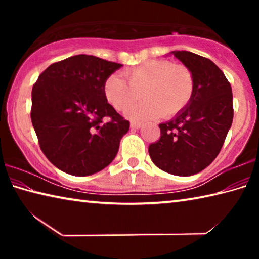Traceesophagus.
Masks as SVG:
<instances>
[{
  "instance_id": "1",
  "label": "esophagus",
  "mask_w": 259,
  "mask_h": 259,
  "mask_svg": "<svg viewBox=\"0 0 259 259\" xmlns=\"http://www.w3.org/2000/svg\"><path fill=\"white\" fill-rule=\"evenodd\" d=\"M143 126V124L142 123H138V122H131L130 123V128L131 129H135V130H137V129H140Z\"/></svg>"
}]
</instances>
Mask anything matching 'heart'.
I'll return each mask as SVG.
<instances>
[{
  "label": "heart",
  "mask_w": 259,
  "mask_h": 259,
  "mask_svg": "<svg viewBox=\"0 0 259 259\" xmlns=\"http://www.w3.org/2000/svg\"><path fill=\"white\" fill-rule=\"evenodd\" d=\"M126 82L120 74H112L104 83L107 102L120 112H124L140 98L144 100L126 113L130 119L144 121L174 116L182 112L194 94V77L184 66H174L168 60H150L128 69Z\"/></svg>",
  "instance_id": "b5f03b06"
}]
</instances>
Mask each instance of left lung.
I'll list each match as a JSON object with an SVG mask.
<instances>
[{
	"mask_svg": "<svg viewBox=\"0 0 259 259\" xmlns=\"http://www.w3.org/2000/svg\"><path fill=\"white\" fill-rule=\"evenodd\" d=\"M194 77L190 104L159 124L161 137L148 147L157 168L176 176H192L211 163L233 121L232 88L216 64L190 51H171Z\"/></svg>",
	"mask_w": 259,
	"mask_h": 259,
	"instance_id": "left-lung-1",
	"label": "left lung"
}]
</instances>
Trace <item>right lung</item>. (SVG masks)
Wrapping results in <instances>:
<instances>
[{
	"label": "right lung",
	"instance_id": "1",
	"mask_svg": "<svg viewBox=\"0 0 259 259\" xmlns=\"http://www.w3.org/2000/svg\"><path fill=\"white\" fill-rule=\"evenodd\" d=\"M121 67L77 55L50 65L35 82L32 123L42 152L61 171L89 176L115 159L130 123L107 103L104 83Z\"/></svg>",
	"mask_w": 259,
	"mask_h": 259
}]
</instances>
